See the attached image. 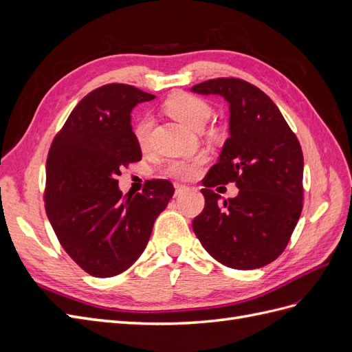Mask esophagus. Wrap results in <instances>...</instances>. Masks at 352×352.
I'll use <instances>...</instances> for the list:
<instances>
[{
	"instance_id": "1",
	"label": "esophagus",
	"mask_w": 352,
	"mask_h": 352,
	"mask_svg": "<svg viewBox=\"0 0 352 352\" xmlns=\"http://www.w3.org/2000/svg\"><path fill=\"white\" fill-rule=\"evenodd\" d=\"M188 189V186L182 185V184H175V197H179L182 192Z\"/></svg>"
}]
</instances>
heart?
Instances as JSON below:
<instances>
[{"instance_id": "obj_1", "label": "heart", "mask_w": 352, "mask_h": 352, "mask_svg": "<svg viewBox=\"0 0 352 352\" xmlns=\"http://www.w3.org/2000/svg\"><path fill=\"white\" fill-rule=\"evenodd\" d=\"M163 110L172 117V119L177 120L179 123L185 124L186 127L192 131H201L204 124L210 120L212 116L211 105L197 95L179 92L168 97L164 104ZM153 127V119L150 116H142L133 123V136L136 144L140 148L145 150L150 144V133ZM208 135L212 138L221 136L220 127H210ZM206 163L204 155H198L195 158L188 160H172L164 167V173L173 179L188 180L192 179L198 175L201 166Z\"/></svg>"}]
</instances>
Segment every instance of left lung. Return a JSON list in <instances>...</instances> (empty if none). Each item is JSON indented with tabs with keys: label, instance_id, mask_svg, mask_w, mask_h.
Wrapping results in <instances>:
<instances>
[{
	"label": "left lung",
	"instance_id": "left-lung-1",
	"mask_svg": "<svg viewBox=\"0 0 352 352\" xmlns=\"http://www.w3.org/2000/svg\"><path fill=\"white\" fill-rule=\"evenodd\" d=\"M190 91L220 95L230 111L229 138L202 179L206 207L192 229L219 263L238 270L263 267L283 252L301 216V145L276 104L248 82L217 78ZM229 182L240 192L220 203L212 188Z\"/></svg>",
	"mask_w": 352,
	"mask_h": 352
}]
</instances>
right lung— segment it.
I'll return each instance as SVG.
<instances>
[{"label":"right lung","mask_w":352,"mask_h":352,"mask_svg":"<svg viewBox=\"0 0 352 352\" xmlns=\"http://www.w3.org/2000/svg\"><path fill=\"white\" fill-rule=\"evenodd\" d=\"M155 97L132 85L94 89L70 113L47 158L45 211L61 247L82 270L111 278L129 269L175 194L166 179L123 197L117 176L140 162L131 113Z\"/></svg>","instance_id":"obj_1"}]
</instances>
